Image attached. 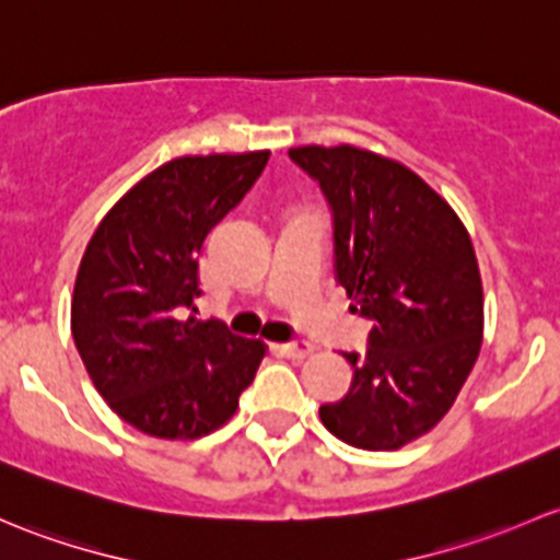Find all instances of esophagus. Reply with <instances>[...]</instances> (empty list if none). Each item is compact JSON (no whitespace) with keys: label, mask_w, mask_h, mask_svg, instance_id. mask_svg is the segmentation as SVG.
I'll use <instances>...</instances> for the list:
<instances>
[{"label":"esophagus","mask_w":560,"mask_h":560,"mask_svg":"<svg viewBox=\"0 0 560 560\" xmlns=\"http://www.w3.org/2000/svg\"><path fill=\"white\" fill-rule=\"evenodd\" d=\"M280 353L285 355V359H307L310 353H313V345H307V342H285V345H280Z\"/></svg>","instance_id":"obj_1"}]
</instances>
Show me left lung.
Here are the masks:
<instances>
[{
  "mask_svg": "<svg viewBox=\"0 0 560 560\" xmlns=\"http://www.w3.org/2000/svg\"><path fill=\"white\" fill-rule=\"evenodd\" d=\"M334 215V269L372 320L366 353H342L350 390L320 407L337 440L399 451L453 407L482 345V280L469 232L423 177L353 145L288 151Z\"/></svg>",
  "mask_w": 560,
  "mask_h": 560,
  "instance_id": "8db88e82",
  "label": "left lung"
}]
</instances>
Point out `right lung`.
Segmentation results:
<instances>
[{"label":"right lung","instance_id":"1","mask_svg":"<svg viewBox=\"0 0 560 560\" xmlns=\"http://www.w3.org/2000/svg\"><path fill=\"white\" fill-rule=\"evenodd\" d=\"M269 151L180 155L129 188L80 258L72 337L115 415L159 440L221 429L267 345L196 320L207 234L240 205Z\"/></svg>","mask_w":560,"mask_h":560}]
</instances>
